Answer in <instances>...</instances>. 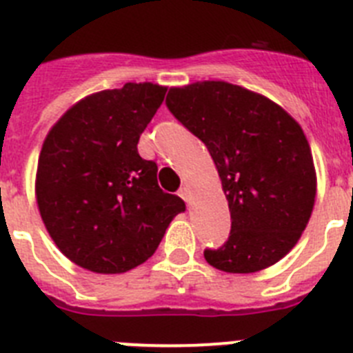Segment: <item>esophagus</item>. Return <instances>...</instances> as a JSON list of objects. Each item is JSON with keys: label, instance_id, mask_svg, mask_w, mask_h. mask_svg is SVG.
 Here are the masks:
<instances>
[{"label": "esophagus", "instance_id": "esophagus-1", "mask_svg": "<svg viewBox=\"0 0 353 353\" xmlns=\"http://www.w3.org/2000/svg\"><path fill=\"white\" fill-rule=\"evenodd\" d=\"M179 197L190 204V202H192V190H190L188 186H183V188L179 190Z\"/></svg>", "mask_w": 353, "mask_h": 353}]
</instances>
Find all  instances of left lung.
<instances>
[{"label":"left lung","mask_w":353,"mask_h":353,"mask_svg":"<svg viewBox=\"0 0 353 353\" xmlns=\"http://www.w3.org/2000/svg\"><path fill=\"white\" fill-rule=\"evenodd\" d=\"M168 110L208 147L231 211V234L206 250L213 268L254 274L296 245L316 199L311 147L290 113L228 81L170 87Z\"/></svg>","instance_id":"8db88e82"}]
</instances>
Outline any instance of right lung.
<instances>
[{
  "instance_id": "1",
  "label": "right lung",
  "mask_w": 353,
  "mask_h": 353,
  "mask_svg": "<svg viewBox=\"0 0 353 353\" xmlns=\"http://www.w3.org/2000/svg\"><path fill=\"white\" fill-rule=\"evenodd\" d=\"M167 87L125 83L79 99L46 134L35 176L39 213L60 252L94 274L145 263L183 199L158 186L137 143Z\"/></svg>"
}]
</instances>
